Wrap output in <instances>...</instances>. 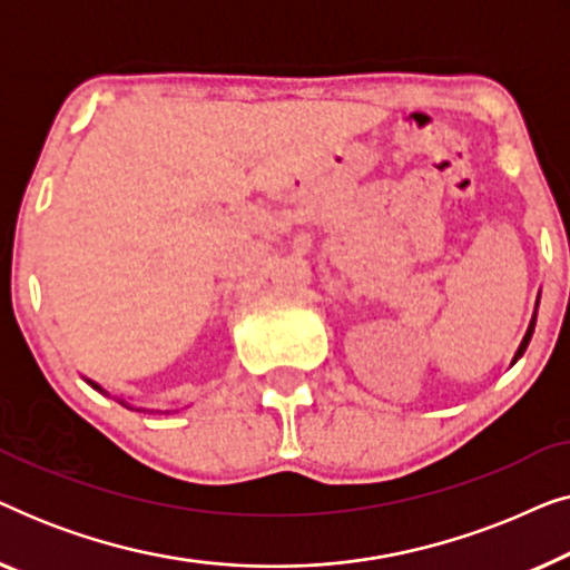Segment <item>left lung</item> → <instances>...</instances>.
I'll list each match as a JSON object with an SVG mask.
<instances>
[{
    "label": "left lung",
    "mask_w": 570,
    "mask_h": 570,
    "mask_svg": "<svg viewBox=\"0 0 570 570\" xmlns=\"http://www.w3.org/2000/svg\"><path fill=\"white\" fill-rule=\"evenodd\" d=\"M534 322H537V311H534V318H532V324H529V330H527V334H524V340H521V345H519V350H517V357L524 355V350H527V345H529V340H532ZM517 357H513V361H517Z\"/></svg>",
    "instance_id": "obj_1"
}]
</instances>
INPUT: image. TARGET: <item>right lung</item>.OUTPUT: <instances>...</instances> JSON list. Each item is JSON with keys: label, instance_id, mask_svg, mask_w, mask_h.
I'll return each instance as SVG.
<instances>
[{"label": "right lung", "instance_id": "add662e5", "mask_svg": "<svg viewBox=\"0 0 570 570\" xmlns=\"http://www.w3.org/2000/svg\"><path fill=\"white\" fill-rule=\"evenodd\" d=\"M90 384H92V381H90ZM92 386H96V389H100L98 384H92ZM127 407H129V404H127ZM129 410H135V407H129Z\"/></svg>", "mask_w": 570, "mask_h": 570}]
</instances>
